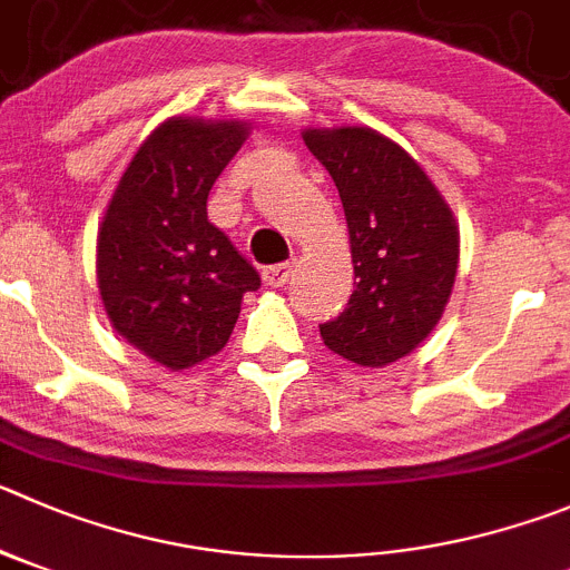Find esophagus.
<instances>
[{"instance_id": "esophagus-1", "label": "esophagus", "mask_w": 570, "mask_h": 570, "mask_svg": "<svg viewBox=\"0 0 570 570\" xmlns=\"http://www.w3.org/2000/svg\"><path fill=\"white\" fill-rule=\"evenodd\" d=\"M292 267H295V261H281V264H269V267L264 269V284L284 286L286 281H289Z\"/></svg>"}]
</instances>
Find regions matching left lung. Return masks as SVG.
<instances>
[{"mask_svg": "<svg viewBox=\"0 0 570 570\" xmlns=\"http://www.w3.org/2000/svg\"><path fill=\"white\" fill-rule=\"evenodd\" d=\"M343 199L354 295L321 337L357 365L405 357L439 323L459 269L453 213L405 148L374 129L306 131Z\"/></svg>", "mask_w": 570, "mask_h": 570, "instance_id": "1", "label": "left lung"}]
</instances>
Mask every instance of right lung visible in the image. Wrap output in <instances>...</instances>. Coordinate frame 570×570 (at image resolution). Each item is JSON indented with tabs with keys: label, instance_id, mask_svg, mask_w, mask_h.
Returning a JSON list of instances; mask_svg holds the SVG:
<instances>
[{
	"label": "right lung",
	"instance_id": "1",
	"mask_svg": "<svg viewBox=\"0 0 570 570\" xmlns=\"http://www.w3.org/2000/svg\"><path fill=\"white\" fill-rule=\"evenodd\" d=\"M238 124L174 117L140 146L98 233L111 326L165 368L225 348L258 269L207 219V194L242 148Z\"/></svg>",
	"mask_w": 570,
	"mask_h": 570
}]
</instances>
